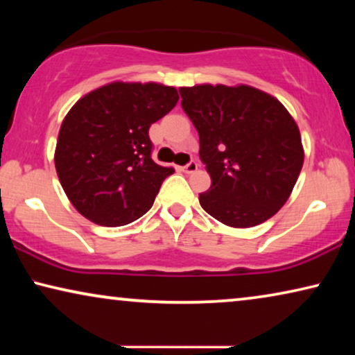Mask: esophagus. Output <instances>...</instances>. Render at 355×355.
<instances>
[{
  "mask_svg": "<svg viewBox=\"0 0 355 355\" xmlns=\"http://www.w3.org/2000/svg\"><path fill=\"white\" fill-rule=\"evenodd\" d=\"M197 169H198V163L197 162H189L186 166L182 168V171L187 173V174H192V173H196Z\"/></svg>",
  "mask_w": 355,
  "mask_h": 355,
  "instance_id": "34e87169",
  "label": "esophagus"
}]
</instances>
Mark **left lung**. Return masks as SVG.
<instances>
[{
  "label": "left lung",
  "mask_w": 355,
  "mask_h": 355,
  "mask_svg": "<svg viewBox=\"0 0 355 355\" xmlns=\"http://www.w3.org/2000/svg\"><path fill=\"white\" fill-rule=\"evenodd\" d=\"M211 186L198 196L215 220L252 227L288 200L304 164L297 124L275 96L249 85L181 87Z\"/></svg>",
  "instance_id": "8db88e82"
}]
</instances>
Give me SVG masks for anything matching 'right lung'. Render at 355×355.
I'll return each mask as SVG.
<instances>
[{"instance_id": "add662e5", "label": "right lung", "mask_w": 355, "mask_h": 355, "mask_svg": "<svg viewBox=\"0 0 355 355\" xmlns=\"http://www.w3.org/2000/svg\"><path fill=\"white\" fill-rule=\"evenodd\" d=\"M178 100L174 87L113 82L72 106L58 135L55 166L80 215L114 227L152 208L162 182L174 169L152 159L148 129Z\"/></svg>"}]
</instances>
